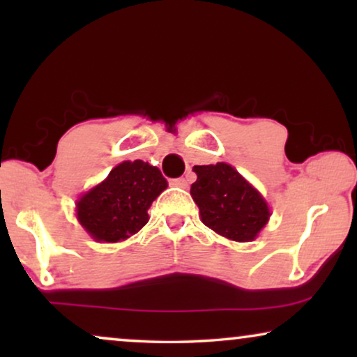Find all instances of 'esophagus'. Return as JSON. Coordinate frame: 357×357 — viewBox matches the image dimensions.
Segmentation results:
<instances>
[{
    "instance_id": "esophagus-1",
    "label": "esophagus",
    "mask_w": 357,
    "mask_h": 357,
    "mask_svg": "<svg viewBox=\"0 0 357 357\" xmlns=\"http://www.w3.org/2000/svg\"><path fill=\"white\" fill-rule=\"evenodd\" d=\"M170 185H174V187L185 188V187H187V185H188V182H187V178L178 177V178H172V180H170Z\"/></svg>"
}]
</instances>
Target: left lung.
<instances>
[{
    "label": "left lung",
    "mask_w": 357,
    "mask_h": 357,
    "mask_svg": "<svg viewBox=\"0 0 357 357\" xmlns=\"http://www.w3.org/2000/svg\"><path fill=\"white\" fill-rule=\"evenodd\" d=\"M197 182L192 185L204 226L236 242H250L266 226L270 208L232 165H195Z\"/></svg>",
    "instance_id": "8db88e82"
}]
</instances>
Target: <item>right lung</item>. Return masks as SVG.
<instances>
[{"label": "right lung", "mask_w": 357, "mask_h": 357, "mask_svg": "<svg viewBox=\"0 0 357 357\" xmlns=\"http://www.w3.org/2000/svg\"><path fill=\"white\" fill-rule=\"evenodd\" d=\"M167 188L160 170L143 160H125L76 203L77 221L97 242H120L149 221L148 209Z\"/></svg>", "instance_id": "add662e5"}]
</instances>
